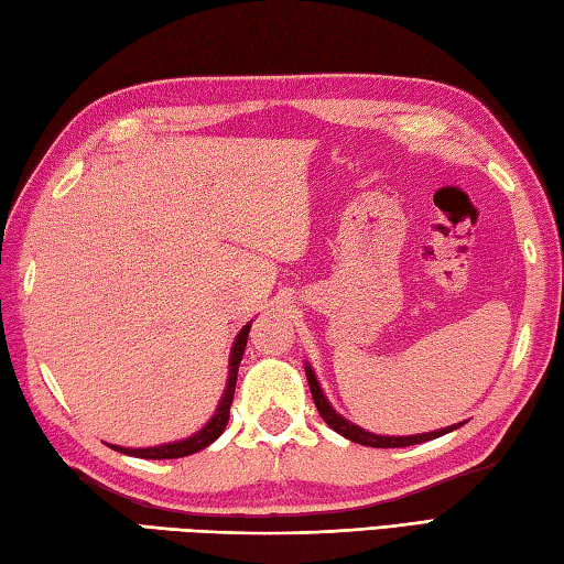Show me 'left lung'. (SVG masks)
<instances>
[{
  "label": "left lung",
  "instance_id": "1",
  "mask_svg": "<svg viewBox=\"0 0 564 564\" xmlns=\"http://www.w3.org/2000/svg\"><path fill=\"white\" fill-rule=\"evenodd\" d=\"M304 372H306V379H308V389H312V397H314V404L321 413V419H324L328 426L340 433L343 438H348L352 443H360V445H367V447H406V445H419V443H426V441H433V438H441V435L451 433L455 429L463 426V423H453V426L447 429H441V431H431V433H416V435H377V433H370L365 431L360 426H355L352 421H348L346 416H340V413L330 406V401L326 399L324 389H321L318 379H316V372L312 365H304Z\"/></svg>",
  "mask_w": 564,
  "mask_h": 564
}]
</instances>
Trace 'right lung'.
Instances as JSON below:
<instances>
[{
	"mask_svg": "<svg viewBox=\"0 0 564 564\" xmlns=\"http://www.w3.org/2000/svg\"><path fill=\"white\" fill-rule=\"evenodd\" d=\"M248 333H250V321H248L243 328L238 330V336L234 340V348H231V355H228V379H226L224 397H221V401H218L214 416L206 421L197 433H192L189 438L172 441V443H163V445H153V447H123V445H109V447H113V451H119L123 455L143 457V459H172V457L194 455V453L204 451L206 445H212L218 438V435L226 431L228 416H231V401H234V394H236L238 367H240V360H243Z\"/></svg>",
	"mask_w": 564,
	"mask_h": 564,
	"instance_id": "right-lung-1",
	"label": "right lung"
}]
</instances>
